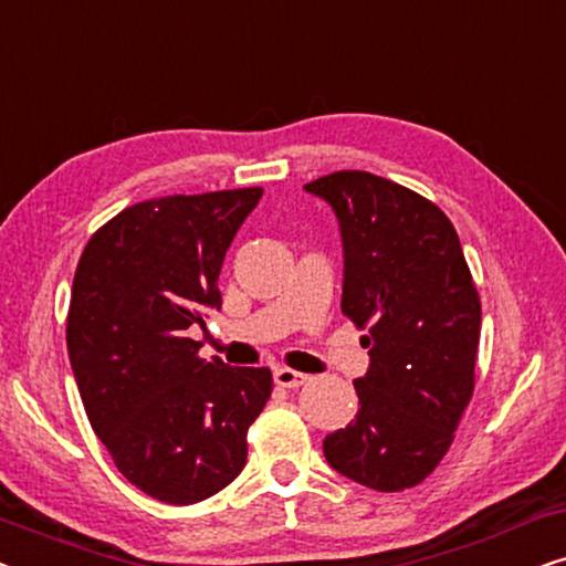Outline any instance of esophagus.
<instances>
[{
    "label": "esophagus",
    "mask_w": 566,
    "mask_h": 566,
    "mask_svg": "<svg viewBox=\"0 0 566 566\" xmlns=\"http://www.w3.org/2000/svg\"><path fill=\"white\" fill-rule=\"evenodd\" d=\"M273 381L277 386H283V389H298V386H304L308 381V376L298 374V370H293V368H275Z\"/></svg>",
    "instance_id": "34e87169"
}]
</instances>
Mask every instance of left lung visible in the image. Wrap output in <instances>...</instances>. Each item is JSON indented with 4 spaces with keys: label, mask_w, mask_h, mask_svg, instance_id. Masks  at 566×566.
Returning <instances> with one entry per match:
<instances>
[{
    "label": "left lung",
    "mask_w": 566,
    "mask_h": 566,
    "mask_svg": "<svg viewBox=\"0 0 566 566\" xmlns=\"http://www.w3.org/2000/svg\"><path fill=\"white\" fill-rule=\"evenodd\" d=\"M304 188L339 221L343 314L368 329L370 355L358 415L324 455L370 490H409L443 461L474 394L482 304L459 234L428 198L360 169Z\"/></svg>",
    "instance_id": "1"
}]
</instances>
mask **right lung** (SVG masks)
Wrapping results in <instances>:
<instances>
[{
  "instance_id": "obj_1",
  "label": "right lung",
  "mask_w": 566,
  "mask_h": 566,
  "mask_svg": "<svg viewBox=\"0 0 566 566\" xmlns=\"http://www.w3.org/2000/svg\"><path fill=\"white\" fill-rule=\"evenodd\" d=\"M262 188L144 200L99 227L74 273L66 347L84 412L130 484L192 505L234 482L268 368L200 358L192 324L221 308L219 273Z\"/></svg>"
}]
</instances>
